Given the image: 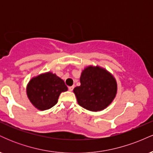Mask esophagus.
Returning a JSON list of instances; mask_svg holds the SVG:
<instances>
[{
  "mask_svg": "<svg viewBox=\"0 0 153 153\" xmlns=\"http://www.w3.org/2000/svg\"><path fill=\"white\" fill-rule=\"evenodd\" d=\"M73 88H74V86H73H73H70V87H68V89H69V91H73Z\"/></svg>",
  "mask_w": 153,
  "mask_h": 153,
  "instance_id": "esophagus-1",
  "label": "esophagus"
}]
</instances>
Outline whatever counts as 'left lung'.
<instances>
[{
    "mask_svg": "<svg viewBox=\"0 0 153 153\" xmlns=\"http://www.w3.org/2000/svg\"><path fill=\"white\" fill-rule=\"evenodd\" d=\"M80 85L73 89L78 104L91 111H99L109 106L117 93L113 75L99 66H88L82 71Z\"/></svg>",
    "mask_w": 153,
    "mask_h": 153,
    "instance_id": "left-lung-1",
    "label": "left lung"
}]
</instances>
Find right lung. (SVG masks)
<instances>
[{"label": "right lung", "mask_w": 153, "mask_h": 153, "mask_svg": "<svg viewBox=\"0 0 153 153\" xmlns=\"http://www.w3.org/2000/svg\"><path fill=\"white\" fill-rule=\"evenodd\" d=\"M67 91L68 87L64 80L51 72L34 77L26 86L28 99L35 108L40 111L54 106L61 93Z\"/></svg>", "instance_id": "right-lung-1"}]
</instances>
